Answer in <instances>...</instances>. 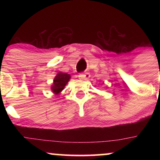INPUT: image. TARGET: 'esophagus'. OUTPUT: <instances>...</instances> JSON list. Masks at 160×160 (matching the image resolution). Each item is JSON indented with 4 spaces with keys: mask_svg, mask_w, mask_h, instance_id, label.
Returning <instances> with one entry per match:
<instances>
[{
    "mask_svg": "<svg viewBox=\"0 0 160 160\" xmlns=\"http://www.w3.org/2000/svg\"><path fill=\"white\" fill-rule=\"evenodd\" d=\"M79 79L81 80H87L89 78L90 75L89 73H85V74H79Z\"/></svg>",
    "mask_w": 160,
    "mask_h": 160,
    "instance_id": "esophagus-1",
    "label": "esophagus"
}]
</instances>
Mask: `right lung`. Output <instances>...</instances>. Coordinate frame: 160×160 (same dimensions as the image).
<instances>
[{
  "instance_id": "add662e5",
  "label": "right lung",
  "mask_w": 160,
  "mask_h": 160,
  "mask_svg": "<svg viewBox=\"0 0 160 160\" xmlns=\"http://www.w3.org/2000/svg\"><path fill=\"white\" fill-rule=\"evenodd\" d=\"M71 79V75L67 73L58 72L56 78L53 80V84L51 87L52 92L56 95H58L63 90L66 84Z\"/></svg>"
}]
</instances>
